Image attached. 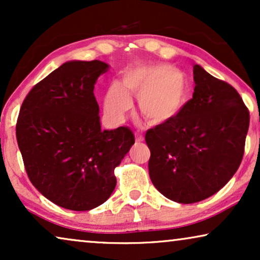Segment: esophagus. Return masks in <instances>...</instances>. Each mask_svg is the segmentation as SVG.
<instances>
[{
    "label": "esophagus",
    "instance_id": "esophagus-1",
    "mask_svg": "<svg viewBox=\"0 0 260 260\" xmlns=\"http://www.w3.org/2000/svg\"><path fill=\"white\" fill-rule=\"evenodd\" d=\"M135 137H136V142H143V140H144L143 135H142L141 133L135 134Z\"/></svg>",
    "mask_w": 260,
    "mask_h": 260
}]
</instances>
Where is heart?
Segmentation results:
<instances>
[{
	"mask_svg": "<svg viewBox=\"0 0 260 260\" xmlns=\"http://www.w3.org/2000/svg\"><path fill=\"white\" fill-rule=\"evenodd\" d=\"M130 95L138 97V110L145 119L159 124L182 111L189 86L184 74L172 66L145 63L131 67L106 92L104 111L109 119L122 118L130 108Z\"/></svg>",
	"mask_w": 260,
	"mask_h": 260,
	"instance_id": "1",
	"label": "heart"
}]
</instances>
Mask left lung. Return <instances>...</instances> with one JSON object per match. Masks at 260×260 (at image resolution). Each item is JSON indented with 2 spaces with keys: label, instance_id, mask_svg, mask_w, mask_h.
Returning <instances> with one entry per match:
<instances>
[{
  "label": "left lung",
  "instance_id": "obj_1",
  "mask_svg": "<svg viewBox=\"0 0 260 260\" xmlns=\"http://www.w3.org/2000/svg\"><path fill=\"white\" fill-rule=\"evenodd\" d=\"M194 93L173 119L149 129V175L159 193L194 204L219 191L239 168L250 112L232 85L194 65Z\"/></svg>",
  "mask_w": 260,
  "mask_h": 260
}]
</instances>
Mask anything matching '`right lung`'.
Returning <instances> with one entry per match:
<instances>
[{
    "instance_id": "right-lung-1",
    "label": "right lung",
    "mask_w": 260,
    "mask_h": 260,
    "mask_svg": "<svg viewBox=\"0 0 260 260\" xmlns=\"http://www.w3.org/2000/svg\"><path fill=\"white\" fill-rule=\"evenodd\" d=\"M109 65L69 61L35 85L21 105L16 138L27 175L53 204L90 211L110 198L115 168L135 143L129 127L102 130L94 84Z\"/></svg>"
}]
</instances>
